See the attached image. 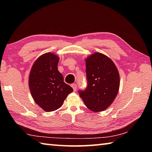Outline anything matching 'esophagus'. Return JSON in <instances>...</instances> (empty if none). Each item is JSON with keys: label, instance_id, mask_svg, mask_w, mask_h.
<instances>
[{"label": "esophagus", "instance_id": "1", "mask_svg": "<svg viewBox=\"0 0 152 152\" xmlns=\"http://www.w3.org/2000/svg\"><path fill=\"white\" fill-rule=\"evenodd\" d=\"M71 86H72V88H73L74 91H76V89H77V84H76V83H72V84L71 85Z\"/></svg>", "mask_w": 152, "mask_h": 152}]
</instances>
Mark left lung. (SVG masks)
Returning <instances> with one entry per match:
<instances>
[{
	"label": "left lung",
	"mask_w": 152,
	"mask_h": 152,
	"mask_svg": "<svg viewBox=\"0 0 152 152\" xmlns=\"http://www.w3.org/2000/svg\"><path fill=\"white\" fill-rule=\"evenodd\" d=\"M88 85L79 90L86 106L93 112L103 111L118 95L119 74L114 62L101 53H93L86 60Z\"/></svg>",
	"instance_id": "left-lung-1"
}]
</instances>
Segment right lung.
<instances>
[{"label":"right lung","instance_id":"1","mask_svg":"<svg viewBox=\"0 0 152 152\" xmlns=\"http://www.w3.org/2000/svg\"><path fill=\"white\" fill-rule=\"evenodd\" d=\"M59 58L51 53H45L32 67L28 85L34 101L46 112L59 108L73 89L64 82L57 69Z\"/></svg>","mask_w":152,"mask_h":152}]
</instances>
